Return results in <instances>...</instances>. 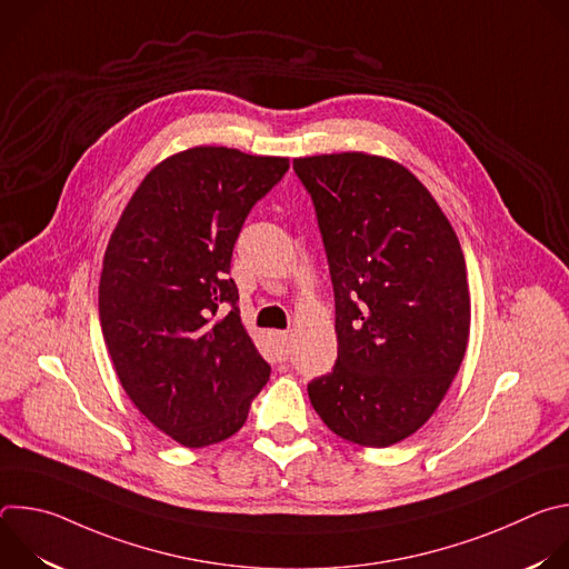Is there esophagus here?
<instances>
[{"mask_svg":"<svg viewBox=\"0 0 569 569\" xmlns=\"http://www.w3.org/2000/svg\"><path fill=\"white\" fill-rule=\"evenodd\" d=\"M270 340L281 356H288V351H290V333L288 331H272Z\"/></svg>","mask_w":569,"mask_h":569,"instance_id":"1","label":"esophagus"}]
</instances>
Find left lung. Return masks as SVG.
Returning <instances> with one entry per match:
<instances>
[{"mask_svg":"<svg viewBox=\"0 0 569 569\" xmlns=\"http://www.w3.org/2000/svg\"><path fill=\"white\" fill-rule=\"evenodd\" d=\"M329 257L338 360L308 385L338 437L387 448L415 435L450 389L470 333L459 238L421 180L369 152L297 157Z\"/></svg>","mask_w":569,"mask_h":569,"instance_id":"8db88e82","label":"left lung"}]
</instances>
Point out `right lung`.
I'll return each mask as SVG.
<instances>
[{
    "mask_svg": "<svg viewBox=\"0 0 569 569\" xmlns=\"http://www.w3.org/2000/svg\"><path fill=\"white\" fill-rule=\"evenodd\" d=\"M288 157L196 146L167 157L126 204L103 257L99 317L134 408L184 448L236 435L270 365L240 321L231 252Z\"/></svg>",
    "mask_w": 569,
    "mask_h": 569,
    "instance_id": "obj_1",
    "label": "right lung"
}]
</instances>
